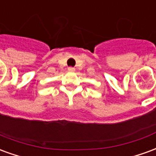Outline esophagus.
Listing matches in <instances>:
<instances>
[{
	"instance_id": "esophagus-1",
	"label": "esophagus",
	"mask_w": 156,
	"mask_h": 156,
	"mask_svg": "<svg viewBox=\"0 0 156 156\" xmlns=\"http://www.w3.org/2000/svg\"><path fill=\"white\" fill-rule=\"evenodd\" d=\"M68 71H69V72H74V71H75V68H72V67H70V68H68Z\"/></svg>"
}]
</instances>
